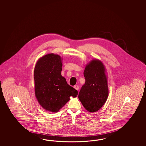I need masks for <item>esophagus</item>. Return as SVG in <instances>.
<instances>
[{
	"instance_id": "obj_1",
	"label": "esophagus",
	"mask_w": 146,
	"mask_h": 146,
	"mask_svg": "<svg viewBox=\"0 0 146 146\" xmlns=\"http://www.w3.org/2000/svg\"><path fill=\"white\" fill-rule=\"evenodd\" d=\"M74 88L76 89V90H79V87L78 86H74Z\"/></svg>"
}]
</instances>
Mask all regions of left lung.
Segmentation results:
<instances>
[{"mask_svg": "<svg viewBox=\"0 0 146 146\" xmlns=\"http://www.w3.org/2000/svg\"><path fill=\"white\" fill-rule=\"evenodd\" d=\"M86 82L81 89L78 98L89 112H96L105 104L109 96L106 68L98 59H93L84 70Z\"/></svg>", "mask_w": 146, "mask_h": 146, "instance_id": "1", "label": "left lung"}]
</instances>
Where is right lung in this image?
<instances>
[{
    "mask_svg": "<svg viewBox=\"0 0 146 146\" xmlns=\"http://www.w3.org/2000/svg\"><path fill=\"white\" fill-rule=\"evenodd\" d=\"M62 58L53 53L38 60L34 71L35 94L44 109L58 112L70 100L76 97L77 90L69 86L61 74Z\"/></svg>",
    "mask_w": 146,
    "mask_h": 146,
    "instance_id": "right-lung-1",
    "label": "right lung"
}]
</instances>
